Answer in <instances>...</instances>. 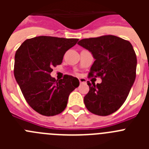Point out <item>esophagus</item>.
I'll list each match as a JSON object with an SVG mask.
<instances>
[{
  "label": "esophagus",
  "instance_id": "esophagus-1",
  "mask_svg": "<svg viewBox=\"0 0 149 149\" xmlns=\"http://www.w3.org/2000/svg\"><path fill=\"white\" fill-rule=\"evenodd\" d=\"M79 81H80V83H81V84H85V83H86V78H84V77L79 79Z\"/></svg>",
  "mask_w": 149,
  "mask_h": 149
}]
</instances>
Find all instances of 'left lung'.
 <instances>
[{
  "instance_id": "left-lung-1",
  "label": "left lung",
  "mask_w": 149,
  "mask_h": 149,
  "mask_svg": "<svg viewBox=\"0 0 149 149\" xmlns=\"http://www.w3.org/2000/svg\"><path fill=\"white\" fill-rule=\"evenodd\" d=\"M77 44L93 54L95 62L89 75L101 77V84L89 83L84 104L89 112L108 116L119 110L136 78V56L129 41L113 35L83 39Z\"/></svg>"
}]
</instances>
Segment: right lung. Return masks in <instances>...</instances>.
Wrapping results in <instances>:
<instances>
[{"label":"right lung","mask_w":149,"mask_h":149,"mask_svg":"<svg viewBox=\"0 0 149 149\" xmlns=\"http://www.w3.org/2000/svg\"><path fill=\"white\" fill-rule=\"evenodd\" d=\"M78 39L41 36L25 40L15 52L14 76L24 97L36 112L46 116L61 113L68 96L80 82L65 74L57 81L52 68L60 65L63 56Z\"/></svg>","instance_id":"add662e5"}]
</instances>
